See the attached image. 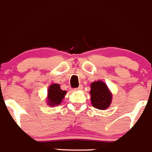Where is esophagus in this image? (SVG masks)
Returning <instances> with one entry per match:
<instances>
[{
	"label": "esophagus",
	"mask_w": 152,
	"mask_h": 152,
	"mask_svg": "<svg viewBox=\"0 0 152 152\" xmlns=\"http://www.w3.org/2000/svg\"><path fill=\"white\" fill-rule=\"evenodd\" d=\"M82 89H83V85H80L79 86L78 88L74 89V90H75V91H77V90H82Z\"/></svg>",
	"instance_id": "obj_1"
}]
</instances>
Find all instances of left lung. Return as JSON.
<instances>
[{
    "instance_id": "left-lung-1",
    "label": "left lung",
    "mask_w": 152,
    "mask_h": 152,
    "mask_svg": "<svg viewBox=\"0 0 152 152\" xmlns=\"http://www.w3.org/2000/svg\"><path fill=\"white\" fill-rule=\"evenodd\" d=\"M90 100L94 108L105 110L112 101V93L102 80L94 81L90 84Z\"/></svg>"
}]
</instances>
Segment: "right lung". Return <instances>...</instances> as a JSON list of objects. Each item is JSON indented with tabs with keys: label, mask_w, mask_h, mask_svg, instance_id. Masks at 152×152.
I'll return each instance as SVG.
<instances>
[{
	"label": "right lung",
	"mask_w": 152,
	"mask_h": 152,
	"mask_svg": "<svg viewBox=\"0 0 152 152\" xmlns=\"http://www.w3.org/2000/svg\"><path fill=\"white\" fill-rule=\"evenodd\" d=\"M66 93V90H62L59 84L52 83L47 90V96L46 99L47 104L49 106L59 105L65 98Z\"/></svg>",
	"instance_id": "obj_1"
}]
</instances>
